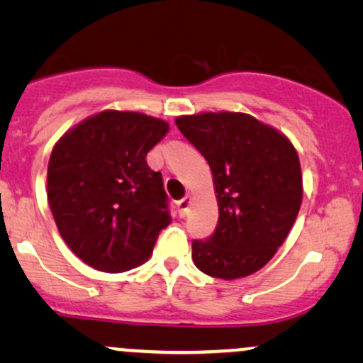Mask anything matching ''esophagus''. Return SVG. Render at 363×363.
Returning a JSON list of instances; mask_svg holds the SVG:
<instances>
[{
	"label": "esophagus",
	"mask_w": 363,
	"mask_h": 363,
	"mask_svg": "<svg viewBox=\"0 0 363 363\" xmlns=\"http://www.w3.org/2000/svg\"><path fill=\"white\" fill-rule=\"evenodd\" d=\"M191 201H193V198H191L189 194H186L184 198L179 199V201H177L179 215H181V216H186L187 215V211H189V206H191Z\"/></svg>",
	"instance_id": "34e87169"
}]
</instances>
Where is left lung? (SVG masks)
Masks as SVG:
<instances>
[{"label": "left lung", "instance_id": "obj_1", "mask_svg": "<svg viewBox=\"0 0 363 363\" xmlns=\"http://www.w3.org/2000/svg\"><path fill=\"white\" fill-rule=\"evenodd\" d=\"M176 124L210 165L218 201L215 234L193 242L196 268L222 280L259 272L301 210L297 150L277 128L244 112L179 116Z\"/></svg>", "mask_w": 363, "mask_h": 363}]
</instances>
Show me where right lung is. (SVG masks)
Segmentation results:
<instances>
[{
    "mask_svg": "<svg viewBox=\"0 0 363 363\" xmlns=\"http://www.w3.org/2000/svg\"><path fill=\"white\" fill-rule=\"evenodd\" d=\"M169 123L133 111H102L74 124L54 145L48 199L68 247L99 272L121 273L152 256L172 222L162 174L147 153Z\"/></svg>",
    "mask_w": 363,
    "mask_h": 363,
    "instance_id": "add662e5",
    "label": "right lung"
}]
</instances>
